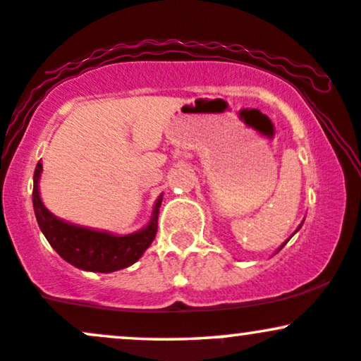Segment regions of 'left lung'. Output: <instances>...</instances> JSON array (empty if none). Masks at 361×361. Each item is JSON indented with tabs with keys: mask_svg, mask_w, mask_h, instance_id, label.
Listing matches in <instances>:
<instances>
[{
	"mask_svg": "<svg viewBox=\"0 0 361 361\" xmlns=\"http://www.w3.org/2000/svg\"><path fill=\"white\" fill-rule=\"evenodd\" d=\"M300 226H302V224H300ZM300 226H299V229H300ZM299 229H297V231H299ZM297 231H295V233H297ZM295 233H293V234H295ZM293 234H292V235H293ZM292 235H290V238H292ZM287 243H288V239L283 243V246H285V244H287ZM283 246H280V250H281V247H283Z\"/></svg>",
	"mask_w": 361,
	"mask_h": 361,
	"instance_id": "8db88e82",
	"label": "left lung"
}]
</instances>
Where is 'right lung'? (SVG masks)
<instances>
[{"mask_svg": "<svg viewBox=\"0 0 361 361\" xmlns=\"http://www.w3.org/2000/svg\"><path fill=\"white\" fill-rule=\"evenodd\" d=\"M42 173V163L37 164L34 173V210L37 222L49 244L57 251V255L73 267L86 271L111 273L130 267L137 261L144 251L151 246L157 233V215L163 197L156 200L151 221L144 229L134 234L115 235L105 231H94L88 227L74 226L57 219L45 209L40 200L39 180Z\"/></svg>", "mask_w": 361, "mask_h": 361, "instance_id": "add662e5", "label": "right lung"}]
</instances>
